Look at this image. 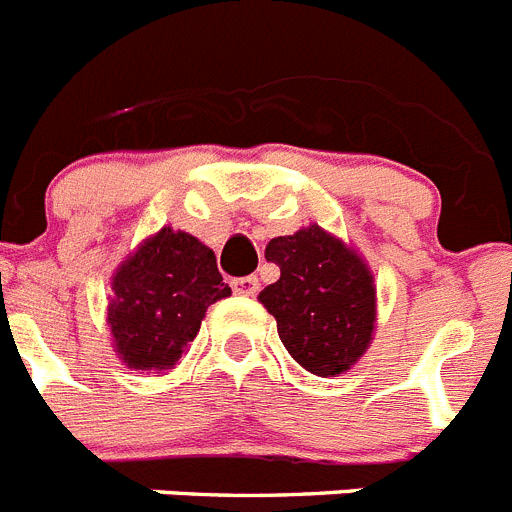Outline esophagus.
Wrapping results in <instances>:
<instances>
[{
  "instance_id": "obj_1",
  "label": "esophagus",
  "mask_w": 512,
  "mask_h": 512,
  "mask_svg": "<svg viewBox=\"0 0 512 512\" xmlns=\"http://www.w3.org/2000/svg\"><path fill=\"white\" fill-rule=\"evenodd\" d=\"M232 288L239 296H255L257 288H260V280H257L255 275H247V278L232 280Z\"/></svg>"
}]
</instances>
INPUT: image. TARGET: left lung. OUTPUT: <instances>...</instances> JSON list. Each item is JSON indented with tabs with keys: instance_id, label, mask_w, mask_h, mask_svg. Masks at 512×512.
Masks as SVG:
<instances>
[{
	"instance_id": "obj_1",
	"label": "left lung",
	"mask_w": 512,
	"mask_h": 512,
	"mask_svg": "<svg viewBox=\"0 0 512 512\" xmlns=\"http://www.w3.org/2000/svg\"><path fill=\"white\" fill-rule=\"evenodd\" d=\"M265 257L280 267V278L257 298L278 321L290 357L319 377L357 365L372 344L377 316L367 262L319 224L270 239Z\"/></svg>"
}]
</instances>
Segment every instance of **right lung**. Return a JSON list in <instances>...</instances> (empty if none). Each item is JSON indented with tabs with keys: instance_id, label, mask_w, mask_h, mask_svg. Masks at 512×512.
<instances>
[{
	"instance_id": "obj_1",
	"label": "right lung",
	"mask_w": 512,
	"mask_h": 512,
	"mask_svg": "<svg viewBox=\"0 0 512 512\" xmlns=\"http://www.w3.org/2000/svg\"><path fill=\"white\" fill-rule=\"evenodd\" d=\"M232 293L204 242L163 227L112 278L107 324L114 352L130 370H173L196 339L206 308Z\"/></svg>"
}]
</instances>
